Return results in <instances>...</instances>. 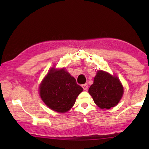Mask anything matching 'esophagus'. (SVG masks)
<instances>
[{"label":"esophagus","mask_w":149,"mask_h":149,"mask_svg":"<svg viewBox=\"0 0 149 149\" xmlns=\"http://www.w3.org/2000/svg\"><path fill=\"white\" fill-rule=\"evenodd\" d=\"M82 87L83 88L84 90H87V89H88V85H87V83H85V84H83L81 85Z\"/></svg>","instance_id":"1"}]
</instances>
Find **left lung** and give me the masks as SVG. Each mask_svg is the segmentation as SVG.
<instances>
[{
	"label": "left lung",
	"mask_w": 149,
	"mask_h": 149,
	"mask_svg": "<svg viewBox=\"0 0 149 149\" xmlns=\"http://www.w3.org/2000/svg\"><path fill=\"white\" fill-rule=\"evenodd\" d=\"M89 93L97 107L109 109L119 103L123 95V88L117 77L99 70L89 87Z\"/></svg>",
	"instance_id": "8db88e82"
}]
</instances>
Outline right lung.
<instances>
[{"label":"right lung","mask_w":149,"mask_h":149,"mask_svg":"<svg viewBox=\"0 0 149 149\" xmlns=\"http://www.w3.org/2000/svg\"><path fill=\"white\" fill-rule=\"evenodd\" d=\"M83 88L64 68H52L40 85V95L45 104L53 111L66 113L74 104Z\"/></svg>","instance_id":"right-lung-1"}]
</instances>
